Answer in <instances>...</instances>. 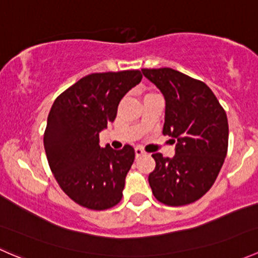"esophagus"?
I'll return each instance as SVG.
<instances>
[{"mask_svg":"<svg viewBox=\"0 0 258 258\" xmlns=\"http://www.w3.org/2000/svg\"><path fill=\"white\" fill-rule=\"evenodd\" d=\"M135 155H136V158H139L145 155V151L141 147H135Z\"/></svg>","mask_w":258,"mask_h":258,"instance_id":"34e87169","label":"esophagus"}]
</instances>
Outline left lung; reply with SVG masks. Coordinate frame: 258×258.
<instances>
[{
  "label": "left lung",
  "instance_id": "left-lung-1",
  "mask_svg": "<svg viewBox=\"0 0 258 258\" xmlns=\"http://www.w3.org/2000/svg\"><path fill=\"white\" fill-rule=\"evenodd\" d=\"M142 74L165 98L163 135L172 137L175 156L153 153L156 167L148 176L152 194L167 206H183L212 187L225 161L228 122L225 110L206 83L168 69Z\"/></svg>",
  "mask_w": 258,
  "mask_h": 258
}]
</instances>
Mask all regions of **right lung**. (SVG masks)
Returning a JSON list of instances; mask_svg holds the SVG:
<instances>
[{"mask_svg": "<svg viewBox=\"0 0 258 258\" xmlns=\"http://www.w3.org/2000/svg\"><path fill=\"white\" fill-rule=\"evenodd\" d=\"M141 79L136 70L91 74L52 105L43 136L48 165L64 194L81 206L100 211L121 201L135 150L101 147L100 132L114 121L123 96Z\"/></svg>", "mask_w": 258, "mask_h": 258, "instance_id": "obj_1", "label": "right lung"}]
</instances>
